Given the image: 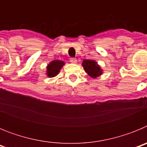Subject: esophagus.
<instances>
[{"label":"esophagus","mask_w":147,"mask_h":147,"mask_svg":"<svg viewBox=\"0 0 147 147\" xmlns=\"http://www.w3.org/2000/svg\"><path fill=\"white\" fill-rule=\"evenodd\" d=\"M70 62H72V63H76V62H77V60H76V58H71V59H70Z\"/></svg>","instance_id":"obj_1"}]
</instances>
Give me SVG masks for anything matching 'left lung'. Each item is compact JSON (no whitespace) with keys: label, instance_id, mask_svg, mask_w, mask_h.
<instances>
[{"label":"left lung","instance_id":"1","mask_svg":"<svg viewBox=\"0 0 147 147\" xmlns=\"http://www.w3.org/2000/svg\"><path fill=\"white\" fill-rule=\"evenodd\" d=\"M82 66L85 71L90 77L96 78L102 75V70L99 65H98L96 62L90 59H85L82 62Z\"/></svg>","mask_w":147,"mask_h":147}]
</instances>
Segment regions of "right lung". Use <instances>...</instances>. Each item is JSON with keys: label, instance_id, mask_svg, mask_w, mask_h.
Segmentation results:
<instances>
[{"label": "right lung", "instance_id": "right-lung-1", "mask_svg": "<svg viewBox=\"0 0 147 147\" xmlns=\"http://www.w3.org/2000/svg\"><path fill=\"white\" fill-rule=\"evenodd\" d=\"M65 65L64 62L60 60H54L47 66V75L49 77H54L58 74L62 67Z\"/></svg>", "mask_w": 147, "mask_h": 147}]
</instances>
